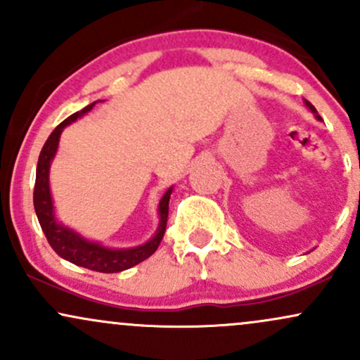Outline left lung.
<instances>
[{"mask_svg": "<svg viewBox=\"0 0 360 360\" xmlns=\"http://www.w3.org/2000/svg\"><path fill=\"white\" fill-rule=\"evenodd\" d=\"M307 105H308V108H309V110H311V111H313V113H316V110H315V106H313V105H311V103H308V101H307ZM318 118H320V117H318Z\"/></svg>", "mask_w": 360, "mask_h": 360, "instance_id": "1", "label": "left lung"}]
</instances>
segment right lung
Segmentation results:
<instances>
[{
    "mask_svg": "<svg viewBox=\"0 0 360 360\" xmlns=\"http://www.w3.org/2000/svg\"><path fill=\"white\" fill-rule=\"evenodd\" d=\"M96 101L82 108L77 113L71 115L56 127V130L49 135L47 142L44 143L42 150L39 155V164H37V177H35V188H34V206L37 218H39L40 226H42L45 237H47L49 243L57 255L62 259L69 260V262L76 264V266L86 267L89 271L96 272H120L130 269V267L137 266L139 262L150 257L157 250L160 240H162L164 233H166L167 226V214H169V198H171L172 189H167L166 194L162 196L159 203V214H160V225L157 233L154 235L152 240H148L143 245L135 247V249L127 250H113L101 247L100 243L88 242L81 238L79 235L74 233L72 230L65 229V226L59 225L53 218V206L51 198V189H49V167H51V160L53 159L57 152V146H59L60 131L69 123L76 122L77 118L82 117L84 113L93 108Z\"/></svg>",
    "mask_w": 360,
    "mask_h": 360,
    "instance_id": "obj_1",
    "label": "right lung"
}]
</instances>
